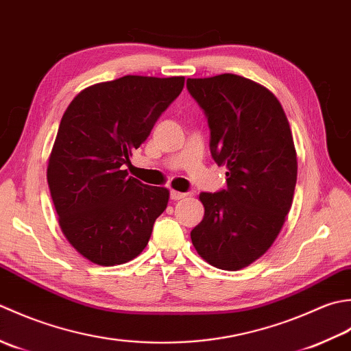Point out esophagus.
Instances as JSON below:
<instances>
[{
    "mask_svg": "<svg viewBox=\"0 0 351 351\" xmlns=\"http://www.w3.org/2000/svg\"><path fill=\"white\" fill-rule=\"evenodd\" d=\"M169 197H171V199H173V202H177V199L184 198L186 194H183V192H178V191H171Z\"/></svg>",
    "mask_w": 351,
    "mask_h": 351,
    "instance_id": "34e87169",
    "label": "esophagus"
}]
</instances>
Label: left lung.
Returning a JSON list of instances; mask_svg holds the SVG:
<instances>
[{
	"instance_id": "obj_1",
	"label": "left lung",
	"mask_w": 351,
	"mask_h": 351,
	"mask_svg": "<svg viewBox=\"0 0 351 351\" xmlns=\"http://www.w3.org/2000/svg\"><path fill=\"white\" fill-rule=\"evenodd\" d=\"M189 94L210 128V153L227 168V186L202 192V223L192 228L197 253L219 269L248 267L273 245L289 213L297 153L282 104L245 77L188 78Z\"/></svg>"
}]
</instances>
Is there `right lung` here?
Listing matches in <instances>:
<instances>
[{
    "mask_svg": "<svg viewBox=\"0 0 351 351\" xmlns=\"http://www.w3.org/2000/svg\"><path fill=\"white\" fill-rule=\"evenodd\" d=\"M184 77L124 75L78 94L60 121L47 180L69 244L97 265H121L148 244L169 191L124 165L180 95Z\"/></svg>",
    "mask_w": 351,
    "mask_h": 351,
    "instance_id": "1",
    "label": "right lung"
}]
</instances>
